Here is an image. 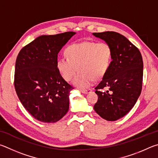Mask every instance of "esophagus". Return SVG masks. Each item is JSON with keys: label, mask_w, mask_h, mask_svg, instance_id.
I'll return each instance as SVG.
<instances>
[{"label": "esophagus", "mask_w": 158, "mask_h": 158, "mask_svg": "<svg viewBox=\"0 0 158 158\" xmlns=\"http://www.w3.org/2000/svg\"><path fill=\"white\" fill-rule=\"evenodd\" d=\"M90 91H92L90 89H81V92L83 94H87L88 92H89Z\"/></svg>", "instance_id": "34e87169"}]
</instances>
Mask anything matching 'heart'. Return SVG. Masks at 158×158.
Returning a JSON list of instances; mask_svg holds the SVG:
<instances>
[{"instance_id": "b5f03b06", "label": "heart", "mask_w": 158, "mask_h": 158, "mask_svg": "<svg viewBox=\"0 0 158 158\" xmlns=\"http://www.w3.org/2000/svg\"><path fill=\"white\" fill-rule=\"evenodd\" d=\"M66 58L57 61V68L66 81L73 78L76 87L84 89L89 87L94 80L98 81L109 71L112 62V47L106 42L85 41L74 44L65 49Z\"/></svg>"}]
</instances>
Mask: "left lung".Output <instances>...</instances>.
I'll use <instances>...</instances> for the list:
<instances>
[{
	"instance_id": "1",
	"label": "left lung",
	"mask_w": 158,
	"mask_h": 158,
	"mask_svg": "<svg viewBox=\"0 0 158 158\" xmlns=\"http://www.w3.org/2000/svg\"><path fill=\"white\" fill-rule=\"evenodd\" d=\"M93 35L110 44L113 52L109 71L95 87L98 98L94 109L104 119L117 121L131 111L142 92V57L139 50L119 33Z\"/></svg>"
}]
</instances>
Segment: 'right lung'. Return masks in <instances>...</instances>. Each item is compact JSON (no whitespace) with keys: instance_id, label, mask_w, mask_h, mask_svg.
Listing matches in <instances>:
<instances>
[{"instance_id":"add662e5","label":"right lung","mask_w":158,"mask_h":158,"mask_svg":"<svg viewBox=\"0 0 158 158\" xmlns=\"http://www.w3.org/2000/svg\"><path fill=\"white\" fill-rule=\"evenodd\" d=\"M75 34L40 36L25 46L16 58V94L27 111L41 122H56L69 110L73 87L61 76L57 61L58 52Z\"/></svg>"}]
</instances>
